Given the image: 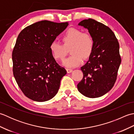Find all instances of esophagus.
Masks as SVG:
<instances>
[{"label": "esophagus", "mask_w": 134, "mask_h": 134, "mask_svg": "<svg viewBox=\"0 0 134 134\" xmlns=\"http://www.w3.org/2000/svg\"><path fill=\"white\" fill-rule=\"evenodd\" d=\"M66 70H67V72L68 74L71 73V72L72 71V69H67Z\"/></svg>", "instance_id": "esophagus-1"}]
</instances>
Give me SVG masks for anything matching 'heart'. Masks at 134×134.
Listing matches in <instances>:
<instances>
[{
	"instance_id": "obj_1",
	"label": "heart",
	"mask_w": 134,
	"mask_h": 134,
	"mask_svg": "<svg viewBox=\"0 0 134 134\" xmlns=\"http://www.w3.org/2000/svg\"><path fill=\"white\" fill-rule=\"evenodd\" d=\"M63 44L54 41L49 45V50L56 60H63L70 49L72 54L64 60L63 65L67 68L78 66L82 62V58L87 59L92 54L94 48L93 39L90 35L75 28L68 30L62 37Z\"/></svg>"
}]
</instances>
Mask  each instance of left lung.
<instances>
[{
    "mask_svg": "<svg viewBox=\"0 0 134 134\" xmlns=\"http://www.w3.org/2000/svg\"><path fill=\"white\" fill-rule=\"evenodd\" d=\"M78 25L88 30L94 48L88 61L81 68L83 76L78 90L87 97H99L111 90L117 78L121 63L119 42L109 27L94 19L83 20Z\"/></svg>",
    "mask_w": 134,
    "mask_h": 134,
    "instance_id": "left-lung-1",
    "label": "left lung"
}]
</instances>
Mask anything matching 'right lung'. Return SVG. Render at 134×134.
Listing matches in <instances>:
<instances>
[{
	"label": "right lung",
	"mask_w": 134,
	"mask_h": 134,
	"mask_svg": "<svg viewBox=\"0 0 134 134\" xmlns=\"http://www.w3.org/2000/svg\"><path fill=\"white\" fill-rule=\"evenodd\" d=\"M68 25L40 21L25 27L17 37L12 53L14 76L22 92L33 101L44 102L54 97L67 74L56 63L49 45Z\"/></svg>",
	"instance_id": "right-lung-1"
}]
</instances>
